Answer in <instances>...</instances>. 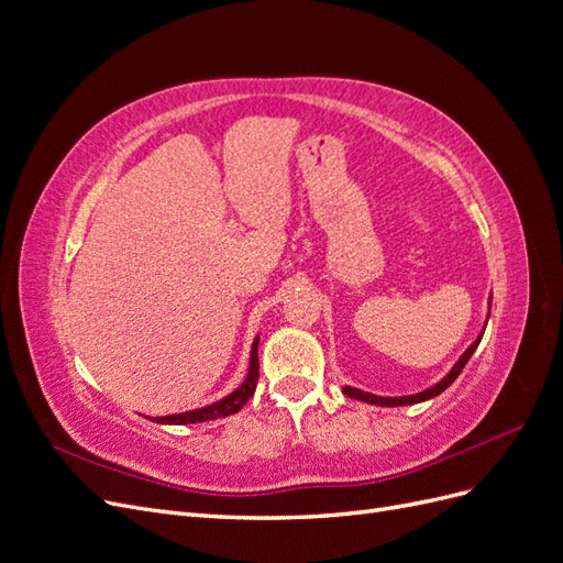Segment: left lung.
<instances>
[{
	"label": "left lung",
	"instance_id": "left-lung-1",
	"mask_svg": "<svg viewBox=\"0 0 563 563\" xmlns=\"http://www.w3.org/2000/svg\"><path fill=\"white\" fill-rule=\"evenodd\" d=\"M482 335H484V333H482ZM482 335L474 340V343L467 347V352H465L463 356H460L457 364L451 368V373H449V376H446L444 380L437 383V385L430 387V389L418 391V395H411V397H376V395H368V391L354 389V387H343V391H345L347 397H352V399H360V401H366V404H376V406H408V404H418V401H424V399H432V397L441 395V391H444V389L460 376V371H463L465 364L470 362V356L474 354L476 345L482 343Z\"/></svg>",
	"mask_w": 563,
	"mask_h": 563
}]
</instances>
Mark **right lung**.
<instances>
[{"label": "right lung", "instance_id": "1", "mask_svg": "<svg viewBox=\"0 0 563 563\" xmlns=\"http://www.w3.org/2000/svg\"><path fill=\"white\" fill-rule=\"evenodd\" d=\"M255 385H258V338L251 347V366H249V376L242 383L240 389H234L230 397L220 399L207 408H197V411H187V413H178V416H164V418H152L155 422L162 424H187V422H207V420H216V418H225L240 411V408L253 397Z\"/></svg>", "mask_w": 563, "mask_h": 563}]
</instances>
